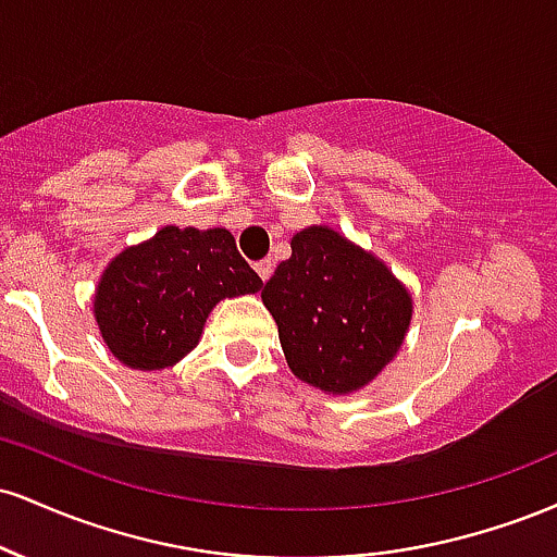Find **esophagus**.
<instances>
[{"instance_id": "esophagus-1", "label": "esophagus", "mask_w": 557, "mask_h": 557, "mask_svg": "<svg viewBox=\"0 0 557 557\" xmlns=\"http://www.w3.org/2000/svg\"><path fill=\"white\" fill-rule=\"evenodd\" d=\"M272 270H274L272 259H261V261H257V272H259V277H261V280H270Z\"/></svg>"}]
</instances>
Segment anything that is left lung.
Returning a JSON list of instances; mask_svg holds the SVG:
<instances>
[{
	"label": "left lung",
	"mask_w": 557,
	"mask_h": 557,
	"mask_svg": "<svg viewBox=\"0 0 557 557\" xmlns=\"http://www.w3.org/2000/svg\"><path fill=\"white\" fill-rule=\"evenodd\" d=\"M261 300L277 322L290 372L332 395L374 380L411 324V293L385 261L327 225L293 235Z\"/></svg>",
	"instance_id": "1"
}]
</instances>
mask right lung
<instances>
[{
    "instance_id": "1",
    "label": "right lung",
    "mask_w": 557,
    "mask_h": 557,
    "mask_svg": "<svg viewBox=\"0 0 557 557\" xmlns=\"http://www.w3.org/2000/svg\"><path fill=\"white\" fill-rule=\"evenodd\" d=\"M261 287L230 230L168 225L110 261L96 287L94 317L114 359L154 372L196 348L222 298Z\"/></svg>"
}]
</instances>
